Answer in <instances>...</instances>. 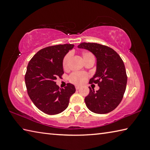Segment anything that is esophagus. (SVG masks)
I'll return each instance as SVG.
<instances>
[{
  "instance_id": "34e87169",
  "label": "esophagus",
  "mask_w": 150,
  "mask_h": 150,
  "mask_svg": "<svg viewBox=\"0 0 150 150\" xmlns=\"http://www.w3.org/2000/svg\"><path fill=\"white\" fill-rule=\"evenodd\" d=\"M75 88H76V89H77V90L79 89V88H80V86H77V85H76V86H75Z\"/></svg>"
}]
</instances>
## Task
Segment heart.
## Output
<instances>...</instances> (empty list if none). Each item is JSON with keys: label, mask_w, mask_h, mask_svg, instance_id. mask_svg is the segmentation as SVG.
<instances>
[{"label": "heart", "mask_w": 150, "mask_h": 150, "mask_svg": "<svg viewBox=\"0 0 150 150\" xmlns=\"http://www.w3.org/2000/svg\"><path fill=\"white\" fill-rule=\"evenodd\" d=\"M71 54H67L65 55V57L63 58V67L64 69H67L69 67V62L71 59ZM83 59L84 63L87 62L88 60L91 59H95V57L94 55L90 52H83L82 54ZM87 78V75L84 73H80V72H75L71 74L69 76V81L71 82L74 83L75 85H81L85 82L86 79Z\"/></svg>", "instance_id": "1"}]
</instances>
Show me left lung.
<instances>
[{"instance_id":"8db88e82","label":"left lung","mask_w":150,"mask_h":150,"mask_svg":"<svg viewBox=\"0 0 150 150\" xmlns=\"http://www.w3.org/2000/svg\"><path fill=\"white\" fill-rule=\"evenodd\" d=\"M79 49L89 51L96 58L95 75L90 83H97L96 91L89 87L85 98L87 108L96 114H106L117 107L125 93L127 75L122 59L115 50L96 43H81Z\"/></svg>"}]
</instances>
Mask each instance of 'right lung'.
<instances>
[{"instance_id":"obj_1","label":"right lung","mask_w":150,"mask_h":150,"mask_svg":"<svg viewBox=\"0 0 150 150\" xmlns=\"http://www.w3.org/2000/svg\"><path fill=\"white\" fill-rule=\"evenodd\" d=\"M73 47V44H64L45 47L38 52L28 65L25 75L28 94L34 105L47 115L64 111L76 91L71 83L60 88L55 82L64 73L63 58Z\"/></svg>"}]
</instances>
